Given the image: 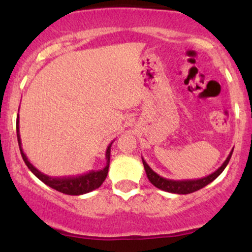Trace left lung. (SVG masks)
<instances>
[{
  "label": "left lung",
  "instance_id": "obj_1",
  "mask_svg": "<svg viewBox=\"0 0 252 252\" xmlns=\"http://www.w3.org/2000/svg\"><path fill=\"white\" fill-rule=\"evenodd\" d=\"M233 150H231V153L228 154L226 158V160L224 161V163L219 167L216 172H213L212 174L205 176V178L201 179H196V180H170V179H166L163 176H160L158 173H155L150 167L148 166V163L144 161V158H142V162L144 166V169H146L147 176H148L149 181L154 185L155 187L158 189L166 190V192L169 193H175V194H189V193H193L195 190L202 189L206 185H209L215 179L218 178L219 175L221 174L222 170L225 169V167L227 166L228 161H230L231 155H232Z\"/></svg>",
  "mask_w": 252,
  "mask_h": 252
}]
</instances>
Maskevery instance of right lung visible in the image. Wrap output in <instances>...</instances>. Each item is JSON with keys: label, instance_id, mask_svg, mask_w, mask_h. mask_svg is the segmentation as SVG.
Here are the masks:
<instances>
[{"label": "right lung", "instance_id": "1", "mask_svg": "<svg viewBox=\"0 0 252 252\" xmlns=\"http://www.w3.org/2000/svg\"><path fill=\"white\" fill-rule=\"evenodd\" d=\"M16 132H17V142H19L20 152H21L22 158H24L25 163L27 164V167L36 176L39 180H41L43 184H46L47 186H50L51 189H57L58 192H62L63 194L68 195H82L85 193L92 192V190L97 189L98 187H100V185L103 184L104 180L106 179L109 172V164H110V152H111V143L109 144L108 148L105 152V158H106V166L103 169L99 170H90L88 173H84V174L76 175V176H50L45 173L40 172L36 167H34L33 164L30 162L28 158L22 150V143H21V137H20V126H19V115H17V121H16Z\"/></svg>", "mask_w": 252, "mask_h": 252}]
</instances>
